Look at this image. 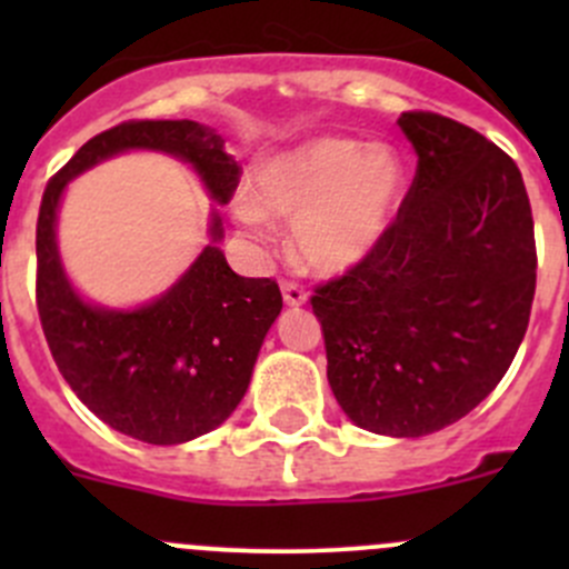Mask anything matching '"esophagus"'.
<instances>
[{"instance_id":"34e87169","label":"esophagus","mask_w":569,"mask_h":569,"mask_svg":"<svg viewBox=\"0 0 569 569\" xmlns=\"http://www.w3.org/2000/svg\"><path fill=\"white\" fill-rule=\"evenodd\" d=\"M280 291H283V300H286V306H302V302L308 300V291H306V286H302V283H297V280H289V278H283V280H280Z\"/></svg>"}]
</instances>
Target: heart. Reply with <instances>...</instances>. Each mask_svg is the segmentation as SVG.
<instances>
[{
    "label": "heart",
    "mask_w": 569,
    "mask_h": 569,
    "mask_svg": "<svg viewBox=\"0 0 569 569\" xmlns=\"http://www.w3.org/2000/svg\"><path fill=\"white\" fill-rule=\"evenodd\" d=\"M405 181L393 148L319 137L263 162L252 178L256 198L239 194L233 211L258 242L272 233L269 214L295 220L300 261L319 274H341L386 239Z\"/></svg>",
    "instance_id": "obj_1"
}]
</instances>
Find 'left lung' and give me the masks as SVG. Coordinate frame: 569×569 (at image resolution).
Masks as SVG:
<instances>
[{
  "mask_svg": "<svg viewBox=\"0 0 569 569\" xmlns=\"http://www.w3.org/2000/svg\"><path fill=\"white\" fill-rule=\"evenodd\" d=\"M416 178L386 239L313 289L327 380L358 427L421 438L507 375L531 317L537 244L509 153L438 112H401Z\"/></svg>",
  "mask_w": 569,
  "mask_h": 569,
  "instance_id": "obj_1",
  "label": "left lung"
}]
</instances>
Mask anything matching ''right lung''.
Here are the masks:
<instances>
[{
	"label": "right lung",
	"instance_id": "right-lung-1",
	"mask_svg": "<svg viewBox=\"0 0 569 569\" xmlns=\"http://www.w3.org/2000/svg\"><path fill=\"white\" fill-rule=\"evenodd\" d=\"M129 148L173 153L228 203L242 168L220 134L194 120H126L84 142L46 183L36 252V302L51 358L101 421L151 446H176L220 427L250 386L263 336L283 308L272 278H239L209 244L181 280L137 311L93 308L71 289L54 242L66 183ZM211 237L220 239V217Z\"/></svg>",
	"mask_w": 569,
	"mask_h": 569
}]
</instances>
